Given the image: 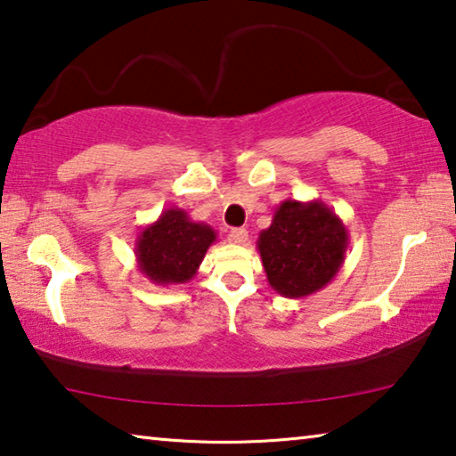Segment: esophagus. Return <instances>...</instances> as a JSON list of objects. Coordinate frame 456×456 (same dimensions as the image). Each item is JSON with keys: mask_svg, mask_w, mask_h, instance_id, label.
<instances>
[{"mask_svg": "<svg viewBox=\"0 0 456 456\" xmlns=\"http://www.w3.org/2000/svg\"><path fill=\"white\" fill-rule=\"evenodd\" d=\"M247 239H249V233H247V229L243 227H235L229 231V241L235 243V245H243Z\"/></svg>", "mask_w": 456, "mask_h": 456, "instance_id": "1", "label": "esophagus"}]
</instances>
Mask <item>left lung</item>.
I'll return each instance as SVG.
<instances>
[{
  "instance_id": "obj_1",
  "label": "left lung",
  "mask_w": 456,
  "mask_h": 456,
  "mask_svg": "<svg viewBox=\"0 0 456 456\" xmlns=\"http://www.w3.org/2000/svg\"><path fill=\"white\" fill-rule=\"evenodd\" d=\"M348 229L320 199L283 200L272 225L257 239L267 281L280 296L296 299L334 280L348 251Z\"/></svg>"
}]
</instances>
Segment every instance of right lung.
<instances>
[{
  "instance_id": "1",
  "label": "right lung",
  "mask_w": 456,
  "mask_h": 456,
  "mask_svg": "<svg viewBox=\"0 0 456 456\" xmlns=\"http://www.w3.org/2000/svg\"><path fill=\"white\" fill-rule=\"evenodd\" d=\"M215 241L217 231L211 225L191 221L187 211L171 207L138 231L136 267L154 285L187 283L197 275L200 261Z\"/></svg>"
}]
</instances>
